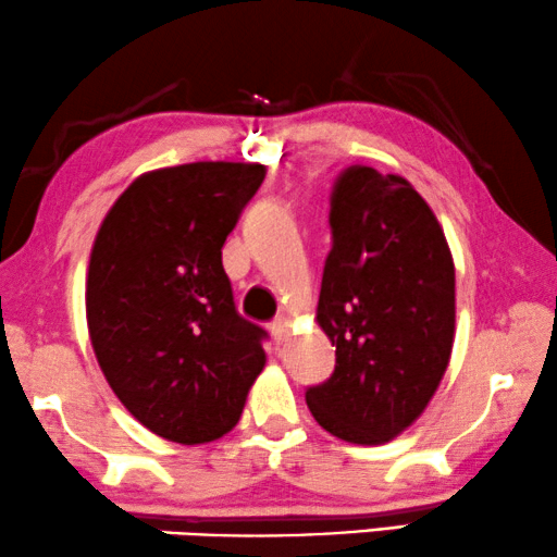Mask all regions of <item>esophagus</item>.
Instances as JSON below:
<instances>
[{
  "mask_svg": "<svg viewBox=\"0 0 557 557\" xmlns=\"http://www.w3.org/2000/svg\"><path fill=\"white\" fill-rule=\"evenodd\" d=\"M270 331H272V338H275L277 343H282V341H287V333H289V320H287L285 315H280V318H275V320H272Z\"/></svg>",
  "mask_w": 557,
  "mask_h": 557,
  "instance_id": "1",
  "label": "esophagus"
}]
</instances>
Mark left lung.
Masks as SVG:
<instances>
[{
  "instance_id": "left-lung-1",
  "label": "left lung",
  "mask_w": 557,
  "mask_h": 557,
  "mask_svg": "<svg viewBox=\"0 0 557 557\" xmlns=\"http://www.w3.org/2000/svg\"><path fill=\"white\" fill-rule=\"evenodd\" d=\"M331 230L315 320L335 371L305 401L343 442L386 444L424 413L449 366L454 260L421 194L371 166L338 176Z\"/></svg>"
}]
</instances>
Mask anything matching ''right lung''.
<instances>
[{"mask_svg": "<svg viewBox=\"0 0 557 557\" xmlns=\"http://www.w3.org/2000/svg\"><path fill=\"white\" fill-rule=\"evenodd\" d=\"M268 169L197 161L140 174L96 234L85 312L98 366L146 429L176 444L232 432L264 368L222 247Z\"/></svg>", "mask_w": 557, "mask_h": 557, "instance_id": "1", "label": "right lung"}]
</instances>
